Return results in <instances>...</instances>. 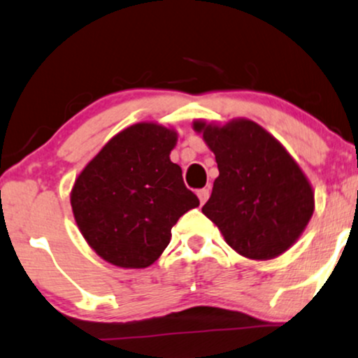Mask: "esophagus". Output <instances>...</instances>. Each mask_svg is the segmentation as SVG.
<instances>
[{
    "instance_id": "1",
    "label": "esophagus",
    "mask_w": 358,
    "mask_h": 358,
    "mask_svg": "<svg viewBox=\"0 0 358 358\" xmlns=\"http://www.w3.org/2000/svg\"><path fill=\"white\" fill-rule=\"evenodd\" d=\"M209 188H200V190L197 192V195H199V200H200V203H206L207 202V199H209Z\"/></svg>"
}]
</instances>
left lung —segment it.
Wrapping results in <instances>:
<instances>
[{
  "label": "left lung",
  "mask_w": 358,
  "mask_h": 358,
  "mask_svg": "<svg viewBox=\"0 0 358 358\" xmlns=\"http://www.w3.org/2000/svg\"><path fill=\"white\" fill-rule=\"evenodd\" d=\"M215 155L219 176L202 212L227 245L251 260L289 250L308 226L314 194L299 164L253 120L194 122Z\"/></svg>",
  "instance_id": "left-lung-1"
}]
</instances>
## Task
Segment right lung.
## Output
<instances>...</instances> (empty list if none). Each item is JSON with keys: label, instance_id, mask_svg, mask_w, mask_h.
<instances>
[{"label": "right lung", "instance_id": "right-lung-1", "mask_svg": "<svg viewBox=\"0 0 358 358\" xmlns=\"http://www.w3.org/2000/svg\"><path fill=\"white\" fill-rule=\"evenodd\" d=\"M176 132L136 124L108 141L74 182L71 207L88 245L124 268H146L163 253L171 227L199 206L171 163Z\"/></svg>", "mask_w": 358, "mask_h": 358}]
</instances>
